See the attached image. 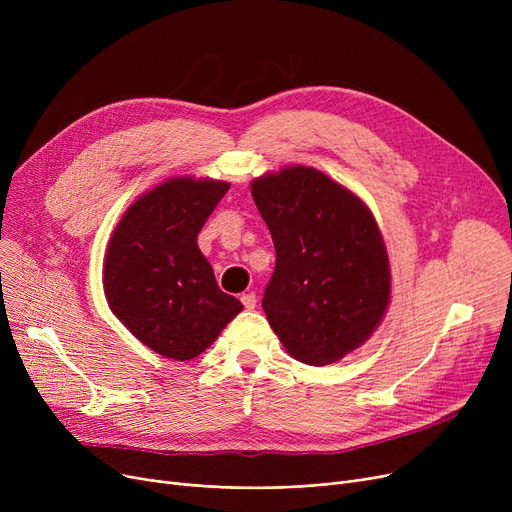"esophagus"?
Instances as JSON below:
<instances>
[{
  "instance_id": "34e87169",
  "label": "esophagus",
  "mask_w": 512,
  "mask_h": 512,
  "mask_svg": "<svg viewBox=\"0 0 512 512\" xmlns=\"http://www.w3.org/2000/svg\"><path fill=\"white\" fill-rule=\"evenodd\" d=\"M240 303L245 305V309H247V311L255 309V307H257V294H255V292H245V294H240Z\"/></svg>"
}]
</instances>
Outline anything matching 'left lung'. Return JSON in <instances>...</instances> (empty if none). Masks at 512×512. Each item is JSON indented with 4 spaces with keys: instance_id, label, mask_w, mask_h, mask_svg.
Masks as SVG:
<instances>
[{
    "instance_id": "left-lung-1",
    "label": "left lung",
    "mask_w": 512,
    "mask_h": 512,
    "mask_svg": "<svg viewBox=\"0 0 512 512\" xmlns=\"http://www.w3.org/2000/svg\"><path fill=\"white\" fill-rule=\"evenodd\" d=\"M251 195L276 247L267 321L294 359L336 363L378 328L390 301L378 224L357 195L307 166L253 180Z\"/></svg>"
}]
</instances>
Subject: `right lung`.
I'll return each instance as SVG.
<instances>
[{
	"label": "right lung",
	"instance_id": "1",
	"mask_svg": "<svg viewBox=\"0 0 512 512\" xmlns=\"http://www.w3.org/2000/svg\"><path fill=\"white\" fill-rule=\"evenodd\" d=\"M228 182L174 178L132 203L107 245L110 309L151 351L176 361L201 355L242 303L222 292L197 234Z\"/></svg>",
	"mask_w": 512,
	"mask_h": 512
}]
</instances>
